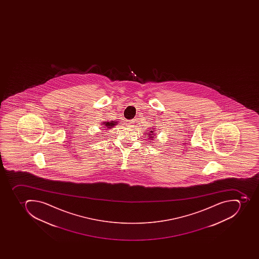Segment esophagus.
<instances>
[{
    "label": "esophagus",
    "instance_id": "esophagus-1",
    "mask_svg": "<svg viewBox=\"0 0 259 259\" xmlns=\"http://www.w3.org/2000/svg\"><path fill=\"white\" fill-rule=\"evenodd\" d=\"M134 122H135V120H130L128 121V126H132L133 124H134Z\"/></svg>",
    "mask_w": 259,
    "mask_h": 259
}]
</instances>
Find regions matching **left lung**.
Listing matches in <instances>:
<instances>
[{
	"mask_svg": "<svg viewBox=\"0 0 259 259\" xmlns=\"http://www.w3.org/2000/svg\"><path fill=\"white\" fill-rule=\"evenodd\" d=\"M150 132L148 133L149 139H151V140H154L155 139V133H154V131H153V128H151V131H149Z\"/></svg>",
	"mask_w": 259,
	"mask_h": 259,
	"instance_id": "obj_1",
	"label": "left lung"
}]
</instances>
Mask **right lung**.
Returning a JSON list of instances; mask_svg holds the SVG:
<instances>
[{"label":"right lung","mask_w":259,"mask_h":259,"mask_svg":"<svg viewBox=\"0 0 259 259\" xmlns=\"http://www.w3.org/2000/svg\"><path fill=\"white\" fill-rule=\"evenodd\" d=\"M116 123H117L116 121H110V122L107 121V122H103V124H104V128H111L112 127L114 126Z\"/></svg>","instance_id":"add662e5"}]
</instances>
